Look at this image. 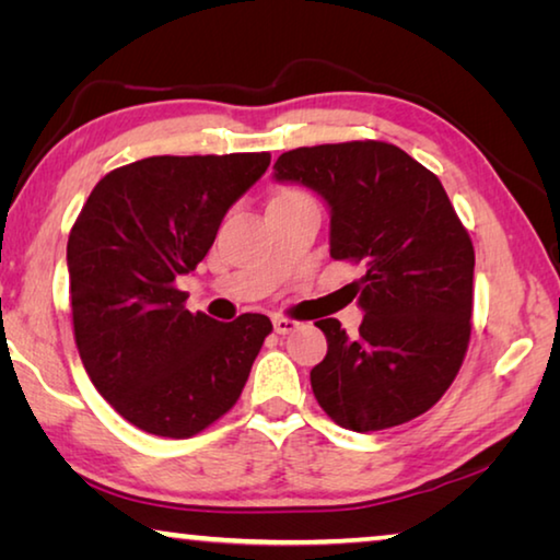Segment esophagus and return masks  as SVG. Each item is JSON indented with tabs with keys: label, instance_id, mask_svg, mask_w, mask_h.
<instances>
[{
	"label": "esophagus",
	"instance_id": "1",
	"mask_svg": "<svg viewBox=\"0 0 560 560\" xmlns=\"http://www.w3.org/2000/svg\"><path fill=\"white\" fill-rule=\"evenodd\" d=\"M299 328V320H291V318H283V316H277L273 318V330H277L279 336H287L291 334V330Z\"/></svg>",
	"mask_w": 560,
	"mask_h": 560
}]
</instances>
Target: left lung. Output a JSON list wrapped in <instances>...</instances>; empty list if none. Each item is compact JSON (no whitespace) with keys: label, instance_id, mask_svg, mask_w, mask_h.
I'll return each mask as SVG.
<instances>
[{"label":"left lung","instance_id":"obj_1","mask_svg":"<svg viewBox=\"0 0 560 560\" xmlns=\"http://www.w3.org/2000/svg\"><path fill=\"white\" fill-rule=\"evenodd\" d=\"M330 212V257L360 261L363 324L320 318L328 353L311 387L330 420L377 432L428 412L459 373L471 334L474 246L428 167L390 143L296 148L273 165Z\"/></svg>","mask_w":560,"mask_h":560}]
</instances>
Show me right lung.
Returning <instances> with one entry per match:
<instances>
[{"label": "right lung", "mask_w": 560, "mask_h": 560, "mask_svg": "<svg viewBox=\"0 0 560 560\" xmlns=\"http://www.w3.org/2000/svg\"><path fill=\"white\" fill-rule=\"evenodd\" d=\"M269 163V153L138 160L103 177L73 224L75 346L96 390L140 430L192 438L240 400L271 320L189 314L175 281Z\"/></svg>", "instance_id": "right-lung-1"}]
</instances>
